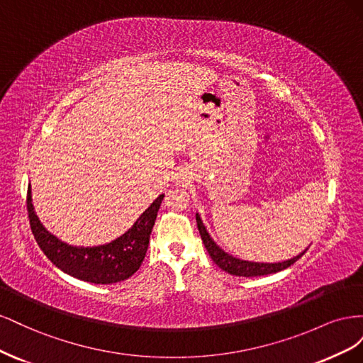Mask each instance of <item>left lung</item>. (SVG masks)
Returning <instances> with one entry per match:
<instances>
[{
	"label": "left lung",
	"instance_id": "1",
	"mask_svg": "<svg viewBox=\"0 0 363 363\" xmlns=\"http://www.w3.org/2000/svg\"><path fill=\"white\" fill-rule=\"evenodd\" d=\"M196 225H199V232L201 235L203 244L208 252V256L212 257V260L216 263V265L221 268L223 271L232 274V276H238V277H257V276H267V274H272V272H279L286 269L288 267H291L292 263H295L298 260L304 252L307 251V248L300 252L298 256H295L292 259L283 260V262H276V263H263V262H248V260H242L230 256L228 252H225L221 247L216 245L215 240L208 235L206 225L201 221V216L196 213Z\"/></svg>",
	"mask_w": 363,
	"mask_h": 363
}]
</instances>
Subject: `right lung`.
I'll list each match as a JSON object with an SVG mask.
<instances>
[{
	"instance_id": "add662e5",
	"label": "right lung",
	"mask_w": 363,
	"mask_h": 363,
	"mask_svg": "<svg viewBox=\"0 0 363 363\" xmlns=\"http://www.w3.org/2000/svg\"><path fill=\"white\" fill-rule=\"evenodd\" d=\"M163 196L164 194L159 195L124 235H121L112 242L96 247L69 245L50 233L42 225L35 212L30 186L27 194V211L36 242L54 265L79 280L96 284H111L131 277L140 268L142 260L147 255L150 235Z\"/></svg>"
}]
</instances>
